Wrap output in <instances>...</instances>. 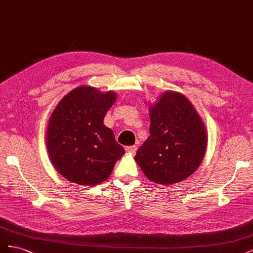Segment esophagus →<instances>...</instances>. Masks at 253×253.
Segmentation results:
<instances>
[{"label": "esophagus", "mask_w": 253, "mask_h": 253, "mask_svg": "<svg viewBox=\"0 0 253 253\" xmlns=\"http://www.w3.org/2000/svg\"><path fill=\"white\" fill-rule=\"evenodd\" d=\"M126 151L128 154H135L137 151V147L136 145H131V147H126Z\"/></svg>", "instance_id": "1"}]
</instances>
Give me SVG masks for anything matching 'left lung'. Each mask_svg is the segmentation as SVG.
<instances>
[{
    "label": "left lung",
    "instance_id": "1",
    "mask_svg": "<svg viewBox=\"0 0 253 253\" xmlns=\"http://www.w3.org/2000/svg\"><path fill=\"white\" fill-rule=\"evenodd\" d=\"M150 136L135 160L147 178L169 186L185 180L200 167L208 135L193 104L178 91L167 90L150 104Z\"/></svg>",
    "mask_w": 253,
    "mask_h": 253
}]
</instances>
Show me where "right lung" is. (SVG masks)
<instances>
[{
	"label": "right lung",
	"mask_w": 253,
	"mask_h": 253,
	"mask_svg": "<svg viewBox=\"0 0 253 253\" xmlns=\"http://www.w3.org/2000/svg\"><path fill=\"white\" fill-rule=\"evenodd\" d=\"M116 97L113 90L102 93L82 85L66 94L53 110L46 148L51 164L68 181L87 187L101 183L125 155L114 132L103 125Z\"/></svg>",
	"instance_id": "obj_1"
}]
</instances>
